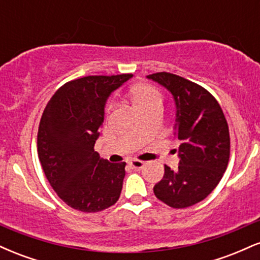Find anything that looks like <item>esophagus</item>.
Masks as SVG:
<instances>
[{
    "mask_svg": "<svg viewBox=\"0 0 260 260\" xmlns=\"http://www.w3.org/2000/svg\"><path fill=\"white\" fill-rule=\"evenodd\" d=\"M144 166H145V162L140 160H133L129 162V168L133 170H142Z\"/></svg>",
    "mask_w": 260,
    "mask_h": 260,
    "instance_id": "1",
    "label": "esophagus"
}]
</instances>
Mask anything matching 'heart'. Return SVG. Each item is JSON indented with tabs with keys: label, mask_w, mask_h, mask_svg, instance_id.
Returning a JSON list of instances; mask_svg holds the SVG:
<instances>
[{
	"label": "heart",
	"mask_w": 260,
	"mask_h": 260,
	"mask_svg": "<svg viewBox=\"0 0 260 260\" xmlns=\"http://www.w3.org/2000/svg\"><path fill=\"white\" fill-rule=\"evenodd\" d=\"M132 98L137 109L144 110L147 107L162 104V95L156 88L150 84H138L132 89ZM112 105L110 104L107 110H111Z\"/></svg>",
	"instance_id": "heart-1"
}]
</instances>
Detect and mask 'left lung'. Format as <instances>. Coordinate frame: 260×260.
<instances>
[{"label":"left lung","mask_w":260,"mask_h":260,"mask_svg":"<svg viewBox=\"0 0 260 260\" xmlns=\"http://www.w3.org/2000/svg\"><path fill=\"white\" fill-rule=\"evenodd\" d=\"M171 92L176 103L174 136L180 140V165H165L154 194L169 207L184 209L202 202L215 189L230 159L229 124L221 107L207 89L176 74H149Z\"/></svg>","instance_id":"obj_1"}]
</instances>
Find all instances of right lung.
Instances as JSON below:
<instances>
[{"instance_id":"right-lung-1","label":"right lung","mask_w":260,"mask_h":260,"mask_svg":"<svg viewBox=\"0 0 260 260\" xmlns=\"http://www.w3.org/2000/svg\"><path fill=\"white\" fill-rule=\"evenodd\" d=\"M132 74L71 80L47 103L38 131V154L47 181L68 207L105 210L118 201L126 162L111 164L94 150L107 98Z\"/></svg>"}]
</instances>
